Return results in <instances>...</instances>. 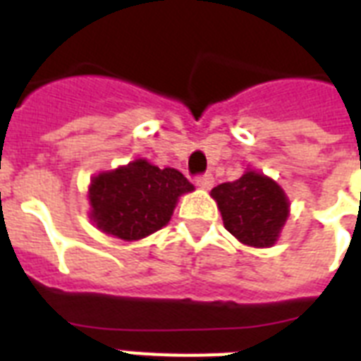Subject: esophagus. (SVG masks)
Masks as SVG:
<instances>
[{
  "mask_svg": "<svg viewBox=\"0 0 361 361\" xmlns=\"http://www.w3.org/2000/svg\"><path fill=\"white\" fill-rule=\"evenodd\" d=\"M195 181H197V185L200 187V189H212V185H214V176L200 174L195 178Z\"/></svg>",
  "mask_w": 361,
  "mask_h": 361,
  "instance_id": "obj_1",
  "label": "esophagus"
}]
</instances>
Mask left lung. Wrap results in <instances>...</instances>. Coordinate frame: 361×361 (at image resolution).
Here are the masks:
<instances>
[{
    "label": "left lung",
    "mask_w": 361,
    "mask_h": 361,
    "mask_svg": "<svg viewBox=\"0 0 361 361\" xmlns=\"http://www.w3.org/2000/svg\"><path fill=\"white\" fill-rule=\"evenodd\" d=\"M225 228L241 243L274 245L288 217V200L274 180L245 172L240 180L221 183L212 191Z\"/></svg>",
    "instance_id": "1"
}]
</instances>
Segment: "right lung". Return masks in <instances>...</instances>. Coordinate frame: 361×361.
<instances>
[{
	"label": "right lung",
	"mask_w": 361,
	"mask_h": 361,
	"mask_svg": "<svg viewBox=\"0 0 361 361\" xmlns=\"http://www.w3.org/2000/svg\"><path fill=\"white\" fill-rule=\"evenodd\" d=\"M195 187L176 169H159L147 161L121 166L93 178L92 217L106 234L140 240L170 221L178 197Z\"/></svg>",
	"instance_id": "1"
}]
</instances>
